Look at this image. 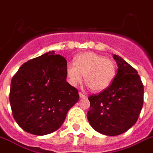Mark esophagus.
I'll use <instances>...</instances> for the list:
<instances>
[{
  "instance_id": "34e87169",
  "label": "esophagus",
  "mask_w": 153,
  "mask_h": 153,
  "mask_svg": "<svg viewBox=\"0 0 153 153\" xmlns=\"http://www.w3.org/2000/svg\"><path fill=\"white\" fill-rule=\"evenodd\" d=\"M79 97H80L81 98H86L87 96H86L85 94L82 93V92H79Z\"/></svg>"
}]
</instances>
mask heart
Masks as SVG:
<instances>
[{
	"label": "heart",
	"mask_w": 153,
	"mask_h": 153,
	"mask_svg": "<svg viewBox=\"0 0 153 153\" xmlns=\"http://www.w3.org/2000/svg\"><path fill=\"white\" fill-rule=\"evenodd\" d=\"M91 90L100 92L109 88L116 76V65L110 59L98 53H82L74 58V62L66 66L67 82L76 86L83 79Z\"/></svg>",
	"instance_id": "b5f03b06"
}]
</instances>
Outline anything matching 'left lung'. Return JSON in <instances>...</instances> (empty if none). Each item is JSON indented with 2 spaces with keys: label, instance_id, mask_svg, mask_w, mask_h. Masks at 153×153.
I'll list each match as a JSON object with an SVG mask.
<instances>
[{
  "label": "left lung",
  "instance_id": "8db88e82",
  "mask_svg": "<svg viewBox=\"0 0 153 153\" xmlns=\"http://www.w3.org/2000/svg\"><path fill=\"white\" fill-rule=\"evenodd\" d=\"M118 69L109 88L88 98L87 118L94 130L117 136L137 122L144 102V86L137 71L119 55H114Z\"/></svg>",
  "mask_w": 153,
  "mask_h": 153
}]
</instances>
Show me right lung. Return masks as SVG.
<instances>
[{"label": "right lung", "instance_id": "right-lung-1", "mask_svg": "<svg viewBox=\"0 0 153 153\" xmlns=\"http://www.w3.org/2000/svg\"><path fill=\"white\" fill-rule=\"evenodd\" d=\"M67 60L49 51L28 60L11 82L9 102L20 128L34 135L51 133L78 102L79 91L67 82Z\"/></svg>", "mask_w": 153, "mask_h": 153}]
</instances>
